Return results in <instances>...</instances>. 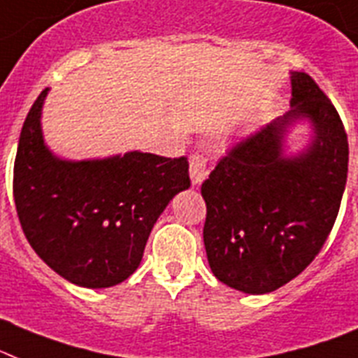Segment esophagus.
I'll return each mask as SVG.
<instances>
[{
	"label": "esophagus",
	"mask_w": 358,
	"mask_h": 358,
	"mask_svg": "<svg viewBox=\"0 0 358 358\" xmlns=\"http://www.w3.org/2000/svg\"><path fill=\"white\" fill-rule=\"evenodd\" d=\"M189 174L193 184H200L207 176V158L203 155H193L189 160Z\"/></svg>",
	"instance_id": "obj_1"
}]
</instances>
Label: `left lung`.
<instances>
[{
    "label": "left lung",
    "mask_w": 358,
    "mask_h": 358,
    "mask_svg": "<svg viewBox=\"0 0 358 358\" xmlns=\"http://www.w3.org/2000/svg\"><path fill=\"white\" fill-rule=\"evenodd\" d=\"M291 107L242 138L202 184L211 271L233 289L264 295L304 271L337 220L348 178V134L335 105L306 72L291 74ZM315 129L302 155H281L291 122Z\"/></svg>",
    "instance_id": "8db88e82"
}]
</instances>
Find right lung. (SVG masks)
<instances>
[{"mask_svg":"<svg viewBox=\"0 0 358 358\" xmlns=\"http://www.w3.org/2000/svg\"><path fill=\"white\" fill-rule=\"evenodd\" d=\"M41 91L27 114L14 162L21 229L50 269L82 287H110L140 266L152 225L191 185L185 156L127 152L65 162L45 147Z\"/></svg>","mask_w":358,"mask_h":358,"instance_id":"add662e5","label":"right lung"}]
</instances>
